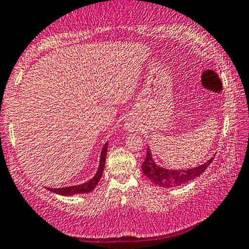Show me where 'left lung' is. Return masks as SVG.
<instances>
[{
  "instance_id": "left-lung-1",
  "label": "left lung",
  "mask_w": 249,
  "mask_h": 249,
  "mask_svg": "<svg viewBox=\"0 0 249 249\" xmlns=\"http://www.w3.org/2000/svg\"><path fill=\"white\" fill-rule=\"evenodd\" d=\"M212 161H213V158L199 167H195V168H191L187 170L164 169L159 167L158 164L155 163L152 158V153H150L149 148H147L146 159H144L141 167L143 174L146 175L153 183H155V185L160 187L169 188V187L181 186L183 185V183H187L188 181L194 180L195 178L199 177V175L202 174V173L207 169V167L212 163Z\"/></svg>"
}]
</instances>
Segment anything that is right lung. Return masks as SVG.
<instances>
[{
	"instance_id": "right-lung-1",
	"label": "right lung",
	"mask_w": 249,
	"mask_h": 249,
	"mask_svg": "<svg viewBox=\"0 0 249 249\" xmlns=\"http://www.w3.org/2000/svg\"><path fill=\"white\" fill-rule=\"evenodd\" d=\"M107 148L108 143H106L102 148L101 152V159H100V164L99 169H97L95 177L89 180L88 182L82 183L79 186H71V187H66V188H48L50 192L56 193L60 195H74V194H85V193H90L95 189V187L99 183L100 178H101L103 174V169H105V163H106V156H107Z\"/></svg>"
}]
</instances>
